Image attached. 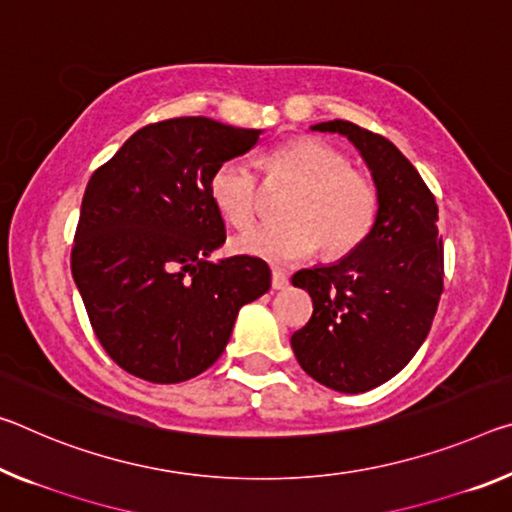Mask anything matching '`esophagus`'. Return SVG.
Masks as SVG:
<instances>
[{"label":"esophagus","instance_id":"esophagus-1","mask_svg":"<svg viewBox=\"0 0 512 512\" xmlns=\"http://www.w3.org/2000/svg\"><path fill=\"white\" fill-rule=\"evenodd\" d=\"M287 285H289L287 273H285V271H278V269H275V271L271 273V287H273L275 291H280V289H285Z\"/></svg>","mask_w":512,"mask_h":512}]
</instances>
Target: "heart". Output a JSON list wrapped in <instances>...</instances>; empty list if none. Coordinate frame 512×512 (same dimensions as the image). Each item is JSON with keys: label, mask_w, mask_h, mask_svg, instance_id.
I'll use <instances>...</instances> for the list:
<instances>
[{"label": "heart", "mask_w": 512, "mask_h": 512, "mask_svg": "<svg viewBox=\"0 0 512 512\" xmlns=\"http://www.w3.org/2000/svg\"><path fill=\"white\" fill-rule=\"evenodd\" d=\"M269 177H289L296 191L282 214L287 221L262 223L234 237L232 248L271 264H296L321 243L323 255L344 257L369 237L378 214V191L351 168L344 152L321 139L300 136L266 157ZM216 212L234 227H246L259 207V182L246 161L225 159L209 177Z\"/></svg>", "instance_id": "heart-1"}]
</instances>
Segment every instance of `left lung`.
I'll list each match as a JSON object with an SVG mask.
<instances>
[{"mask_svg":"<svg viewBox=\"0 0 512 512\" xmlns=\"http://www.w3.org/2000/svg\"><path fill=\"white\" fill-rule=\"evenodd\" d=\"M312 129L342 134L360 150L378 191V214L353 253L291 278L314 305L312 319L291 335V348L316 383L360 394L394 378L431 330L444 289L437 205L417 168L385 136L348 120Z\"/></svg>","mask_w":512,"mask_h":512,"instance_id":"1","label":"left lung"}]
</instances>
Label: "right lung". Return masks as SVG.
Segmentation results:
<instances>
[{
    "mask_svg": "<svg viewBox=\"0 0 512 512\" xmlns=\"http://www.w3.org/2000/svg\"><path fill=\"white\" fill-rule=\"evenodd\" d=\"M259 134L205 116L161 120L88 180L72 278L104 351L132 376H198L221 358L241 307L271 289L262 259H209L225 243L209 177Z\"/></svg>",
    "mask_w": 512,
    "mask_h": 512,
    "instance_id": "obj_1",
    "label": "right lung"
}]
</instances>
